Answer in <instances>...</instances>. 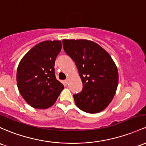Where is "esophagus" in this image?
I'll list each match as a JSON object with an SVG mask.
<instances>
[{
    "label": "esophagus",
    "mask_w": 146,
    "mask_h": 146,
    "mask_svg": "<svg viewBox=\"0 0 146 146\" xmlns=\"http://www.w3.org/2000/svg\"><path fill=\"white\" fill-rule=\"evenodd\" d=\"M64 83H65L66 84H68V79L65 80H64Z\"/></svg>",
    "instance_id": "obj_1"
}]
</instances>
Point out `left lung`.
Segmentation results:
<instances>
[{
    "instance_id": "left-lung-1",
    "label": "left lung",
    "mask_w": 146,
    "mask_h": 146,
    "mask_svg": "<svg viewBox=\"0 0 146 146\" xmlns=\"http://www.w3.org/2000/svg\"><path fill=\"white\" fill-rule=\"evenodd\" d=\"M65 52L76 63L82 90L73 95L77 107L95 113L111 102L118 82L117 67L111 56L99 45L86 39H64Z\"/></svg>"
}]
</instances>
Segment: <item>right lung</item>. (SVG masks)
<instances>
[{
  "mask_svg": "<svg viewBox=\"0 0 146 146\" xmlns=\"http://www.w3.org/2000/svg\"><path fill=\"white\" fill-rule=\"evenodd\" d=\"M62 49L60 41H45L34 46L19 63L17 73L18 89L31 107L46 109L57 100L64 85L57 80L55 62Z\"/></svg>",
  "mask_w": 146,
  "mask_h": 146,
  "instance_id": "1",
  "label": "right lung"
}]
</instances>
